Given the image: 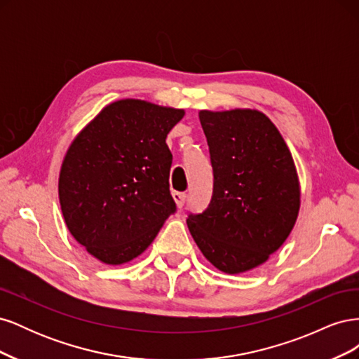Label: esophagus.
<instances>
[{
    "label": "esophagus",
    "instance_id": "34e87169",
    "mask_svg": "<svg viewBox=\"0 0 359 359\" xmlns=\"http://www.w3.org/2000/svg\"><path fill=\"white\" fill-rule=\"evenodd\" d=\"M173 199H175L177 206L181 210V208H184V203H186V201H187V194L182 191H173Z\"/></svg>",
    "mask_w": 359,
    "mask_h": 359
}]
</instances>
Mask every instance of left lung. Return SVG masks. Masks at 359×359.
Listing matches in <instances>:
<instances>
[{
    "mask_svg": "<svg viewBox=\"0 0 359 359\" xmlns=\"http://www.w3.org/2000/svg\"><path fill=\"white\" fill-rule=\"evenodd\" d=\"M212 196L187 224L203 256L226 274L253 269L286 241L299 210L290 151L262 112L201 111Z\"/></svg>",
    "mask_w": 359,
    "mask_h": 359,
    "instance_id": "1",
    "label": "left lung"
}]
</instances>
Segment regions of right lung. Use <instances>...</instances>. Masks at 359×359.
<instances>
[{"label": "right lung", "mask_w": 359, "mask_h": 359, "mask_svg": "<svg viewBox=\"0 0 359 359\" xmlns=\"http://www.w3.org/2000/svg\"><path fill=\"white\" fill-rule=\"evenodd\" d=\"M182 116V109L119 100L70 145L58 182L62 215L74 240L102 262L135 259L175 214L166 137Z\"/></svg>", "instance_id": "obj_1"}]
</instances>
